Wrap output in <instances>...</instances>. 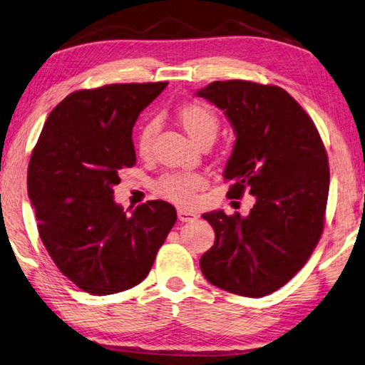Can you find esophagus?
<instances>
[{"label": "esophagus", "instance_id": "34e87169", "mask_svg": "<svg viewBox=\"0 0 365 365\" xmlns=\"http://www.w3.org/2000/svg\"><path fill=\"white\" fill-rule=\"evenodd\" d=\"M177 215H178V220L180 222H193L197 218V214L193 210H188V209H178L177 210Z\"/></svg>", "mask_w": 365, "mask_h": 365}]
</instances>
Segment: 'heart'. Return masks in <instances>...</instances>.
Segmentation results:
<instances>
[{"label": "heart", "mask_w": 365, "mask_h": 365, "mask_svg": "<svg viewBox=\"0 0 365 365\" xmlns=\"http://www.w3.org/2000/svg\"><path fill=\"white\" fill-rule=\"evenodd\" d=\"M177 118L187 134L197 143L201 138L214 135L218 130V119L212 111L201 103H187L178 108ZM156 121H148L138 134L137 150L140 155H147L151 147V140L156 134ZM204 185V177L197 172H170L164 174L156 182V191L165 200L178 204H188L193 201L195 193Z\"/></svg>", "instance_id": "heart-1"}]
</instances>
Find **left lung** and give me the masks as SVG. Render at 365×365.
Segmentation results:
<instances>
[{"label":"left lung","mask_w":365,"mask_h":365,"mask_svg":"<svg viewBox=\"0 0 365 365\" xmlns=\"http://www.w3.org/2000/svg\"><path fill=\"white\" fill-rule=\"evenodd\" d=\"M233 125L236 142L223 177L230 197L249 190L247 217L204 214L215 242L201 257L210 284L242 297H264L289 282L322 235L329 196V160L314 123L277 86L241 79L215 81L196 92Z\"/></svg>","instance_id":"8db88e82"}]
</instances>
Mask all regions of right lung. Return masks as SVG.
<instances>
[{
	"instance_id": "obj_1",
	"label": "right lung",
	"mask_w": 365,
	"mask_h": 365,
	"mask_svg": "<svg viewBox=\"0 0 365 365\" xmlns=\"http://www.w3.org/2000/svg\"><path fill=\"white\" fill-rule=\"evenodd\" d=\"M165 86L71 92L51 111L31 153L26 187L39 237L62 274L88 294L140 284L177 220L165 201L140 204L128 215L113 197L119 172L135 164L132 128Z\"/></svg>"
}]
</instances>
